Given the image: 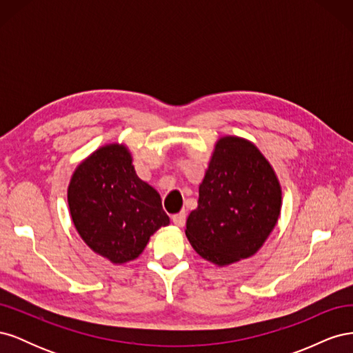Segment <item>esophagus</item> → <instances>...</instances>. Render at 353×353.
Here are the masks:
<instances>
[{
    "label": "esophagus",
    "mask_w": 353,
    "mask_h": 353,
    "mask_svg": "<svg viewBox=\"0 0 353 353\" xmlns=\"http://www.w3.org/2000/svg\"><path fill=\"white\" fill-rule=\"evenodd\" d=\"M172 222L176 227H184L185 225V213L184 212L176 213V215L172 216Z\"/></svg>",
    "instance_id": "1"
}]
</instances>
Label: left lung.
Instances as JSON below:
<instances>
[{"label": "left lung", "instance_id": "1", "mask_svg": "<svg viewBox=\"0 0 353 353\" xmlns=\"http://www.w3.org/2000/svg\"><path fill=\"white\" fill-rule=\"evenodd\" d=\"M279 176L258 147L223 135L213 147L185 236L203 259L228 266L258 253L280 218Z\"/></svg>", "mask_w": 353, "mask_h": 353}]
</instances>
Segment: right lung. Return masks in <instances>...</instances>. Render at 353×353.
I'll return each instance as SVG.
<instances>
[{"label": "right lung", "instance_id": "obj_1", "mask_svg": "<svg viewBox=\"0 0 353 353\" xmlns=\"http://www.w3.org/2000/svg\"><path fill=\"white\" fill-rule=\"evenodd\" d=\"M68 205L83 243L114 265L137 259L170 222L160 194L138 178L123 143L104 144L82 160L69 181Z\"/></svg>", "mask_w": 353, "mask_h": 353}]
</instances>
